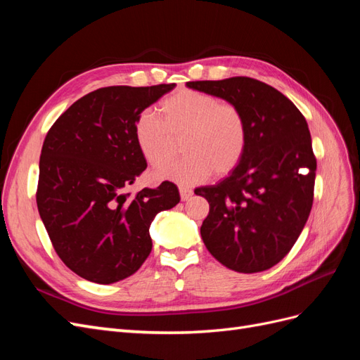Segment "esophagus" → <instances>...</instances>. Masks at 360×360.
<instances>
[{"label":"esophagus","instance_id":"esophagus-1","mask_svg":"<svg viewBox=\"0 0 360 360\" xmlns=\"http://www.w3.org/2000/svg\"><path fill=\"white\" fill-rule=\"evenodd\" d=\"M179 192H180V198L181 201H188L192 195H193V191L189 189V188H184V186H180L179 188Z\"/></svg>","mask_w":360,"mask_h":360}]
</instances>
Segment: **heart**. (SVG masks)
<instances>
[{"instance_id": "b5f03b06", "label": "heart", "mask_w": 360, "mask_h": 360, "mask_svg": "<svg viewBox=\"0 0 360 360\" xmlns=\"http://www.w3.org/2000/svg\"><path fill=\"white\" fill-rule=\"evenodd\" d=\"M159 112L147 110L136 118L135 138L141 153L150 165H165L176 151L174 138L183 135L181 150L186 155L160 168L158 179L193 184L212 172L226 176L242 162L249 129L237 105L197 90H180L160 102Z\"/></svg>"}]
</instances>
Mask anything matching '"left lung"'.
I'll return each mask as SVG.
<instances>
[{"mask_svg":"<svg viewBox=\"0 0 360 360\" xmlns=\"http://www.w3.org/2000/svg\"><path fill=\"white\" fill-rule=\"evenodd\" d=\"M186 85L237 105L249 129L237 168L214 186L195 189L210 204L202 242L238 274L274 267L296 243L314 201L317 159L307 120L281 91L246 76Z\"/></svg>","mask_w":360,"mask_h":360,"instance_id":"obj_1","label":"left lung"}]
</instances>
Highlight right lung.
<instances>
[{"label": "right lung", "instance_id": "obj_1", "mask_svg": "<svg viewBox=\"0 0 360 360\" xmlns=\"http://www.w3.org/2000/svg\"><path fill=\"white\" fill-rule=\"evenodd\" d=\"M176 84L114 85L76 101L43 141L36 201L57 255L76 275L112 284L151 252L155 216L179 204L171 181L124 193L147 168L135 138L139 114Z\"/></svg>", "mask_w": 360, "mask_h": 360}]
</instances>
